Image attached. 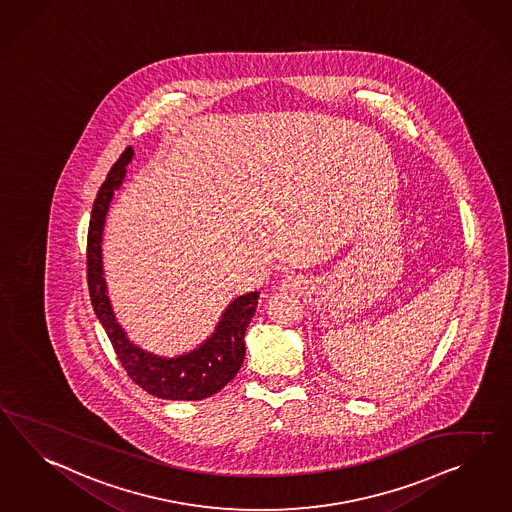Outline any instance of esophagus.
Returning a JSON list of instances; mask_svg holds the SVG:
<instances>
[{
  "label": "esophagus",
  "mask_w": 512,
  "mask_h": 512,
  "mask_svg": "<svg viewBox=\"0 0 512 512\" xmlns=\"http://www.w3.org/2000/svg\"><path fill=\"white\" fill-rule=\"evenodd\" d=\"M280 289L282 291H301V276H286V278H282L280 280Z\"/></svg>",
  "instance_id": "34e87169"
}]
</instances>
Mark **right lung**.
<instances>
[{
    "mask_svg": "<svg viewBox=\"0 0 512 512\" xmlns=\"http://www.w3.org/2000/svg\"><path fill=\"white\" fill-rule=\"evenodd\" d=\"M133 148L128 146L107 174L92 204L87 237V280L94 314L100 319L118 360L130 379L150 395L171 401H200L221 392L234 379L245 358V332L258 306V291L237 297L224 308L219 323L206 340L189 353L161 356L135 345L118 325L107 297L102 267V236L105 217L115 191L126 178Z\"/></svg>",
    "mask_w": 512,
    "mask_h": 512,
    "instance_id": "1",
    "label": "right lung"
}]
</instances>
